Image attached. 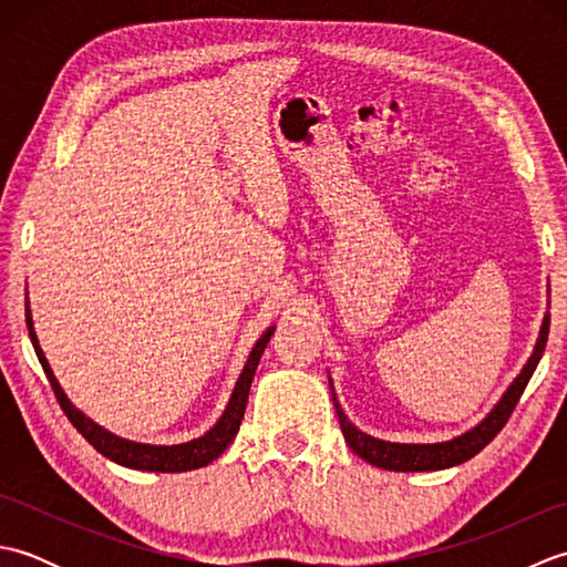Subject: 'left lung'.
Listing matches in <instances>:
<instances>
[{"mask_svg":"<svg viewBox=\"0 0 567 567\" xmlns=\"http://www.w3.org/2000/svg\"><path fill=\"white\" fill-rule=\"evenodd\" d=\"M548 327H550V315H546L544 327H540V336L534 348V355L528 358V363L524 365V370L519 372V378L512 382V388L507 390V394L502 396L499 404L492 409L489 416L477 424L473 431L463 433L453 441L445 443H388L380 439H372L368 433L358 431L351 421L346 419V414L341 412L339 402L333 400L336 414H339V424L343 431L346 443L351 445V451L355 455L363 457L370 465H378L384 470H396V473H421V470H443V467H453L461 465L470 457L477 455L485 445L497 436V433L507 424L516 402L522 400V394L526 390L528 380H532L534 370L538 365L540 355H544V348L548 341Z\"/></svg>","mask_w":567,"mask_h":567,"instance_id":"1","label":"left lung"}]
</instances>
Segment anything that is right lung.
<instances>
[{
    "mask_svg": "<svg viewBox=\"0 0 567 567\" xmlns=\"http://www.w3.org/2000/svg\"><path fill=\"white\" fill-rule=\"evenodd\" d=\"M27 327H29L33 351H35V355H39L45 378H48V382H51V388L55 392V400H58L60 409L65 412V416L70 419V424L75 426L84 436V441L92 443V449H97L104 457H110V461H114L118 465H126V467H134V470H151V473H185V470L204 467L228 449V443H231L238 433L240 419H244L246 404H248V390H250L252 375H256V368L260 363V355L265 351V346L270 343V336L275 333V327L268 329L262 333V339L256 343V348H252L248 363L236 382L231 402H228L224 416L216 421V426L212 431L204 433L202 439H195V441L183 443V445H146V443L116 439L114 433L104 431L102 426L94 424L92 419L78 412V409L72 406L68 396L63 394V390H60L53 370H51V365H48V360L41 351L39 339H35L29 305H27Z\"/></svg>",
    "mask_w": 567,
    "mask_h": 567,
    "instance_id": "1",
    "label": "right lung"
}]
</instances>
